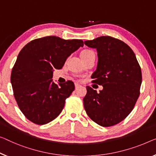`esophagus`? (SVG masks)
<instances>
[{
    "label": "esophagus",
    "instance_id": "esophagus-1",
    "mask_svg": "<svg viewBox=\"0 0 156 156\" xmlns=\"http://www.w3.org/2000/svg\"><path fill=\"white\" fill-rule=\"evenodd\" d=\"M80 84H78V83H75V87H76V89H77V88H78L79 87H80Z\"/></svg>",
    "mask_w": 156,
    "mask_h": 156
}]
</instances>
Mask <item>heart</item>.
Wrapping results in <instances>:
<instances>
[{"label": "heart", "instance_id": "heart-1", "mask_svg": "<svg viewBox=\"0 0 156 156\" xmlns=\"http://www.w3.org/2000/svg\"><path fill=\"white\" fill-rule=\"evenodd\" d=\"M91 52H93L92 51H91V50H85V51H83V52H82V54H81V56L87 55V54H89V53H91Z\"/></svg>", "mask_w": 156, "mask_h": 156}]
</instances>
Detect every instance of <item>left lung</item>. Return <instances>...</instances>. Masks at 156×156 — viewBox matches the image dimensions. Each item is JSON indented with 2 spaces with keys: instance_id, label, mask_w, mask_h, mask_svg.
<instances>
[{
  "instance_id": "left-lung-1",
  "label": "left lung",
  "mask_w": 156,
  "mask_h": 156,
  "mask_svg": "<svg viewBox=\"0 0 156 156\" xmlns=\"http://www.w3.org/2000/svg\"><path fill=\"white\" fill-rule=\"evenodd\" d=\"M85 44L97 50L98 64L92 83L103 86L99 93L87 86L85 110L98 125L113 126L131 113L140 95V65L133 50L119 39L100 36Z\"/></svg>"
}]
</instances>
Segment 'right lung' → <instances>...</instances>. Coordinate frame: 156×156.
Wrapping results in <instances>:
<instances>
[{
    "label": "right lung",
    "mask_w": 156,
    "mask_h": 156,
    "mask_svg": "<svg viewBox=\"0 0 156 156\" xmlns=\"http://www.w3.org/2000/svg\"><path fill=\"white\" fill-rule=\"evenodd\" d=\"M83 46L82 40L50 36L30 41L22 49L10 80L15 100L28 120L45 125L61 113L75 86L71 80L53 83V70L62 69L67 57Z\"/></svg>",
    "instance_id": "1"
}]
</instances>
